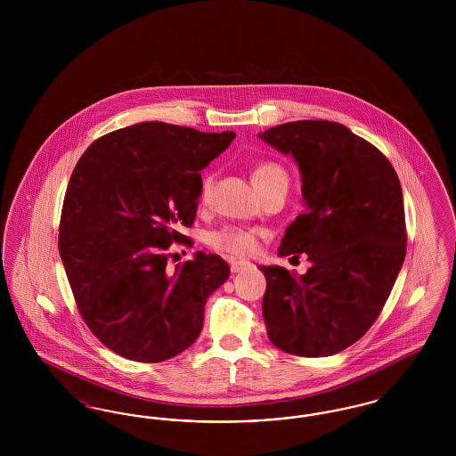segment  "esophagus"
I'll return each instance as SVG.
<instances>
[{
    "label": "esophagus",
    "mask_w": 456,
    "mask_h": 456,
    "mask_svg": "<svg viewBox=\"0 0 456 456\" xmlns=\"http://www.w3.org/2000/svg\"><path fill=\"white\" fill-rule=\"evenodd\" d=\"M251 266V263L246 260H231V270L234 272V273H239V272H242V270H246V268H249Z\"/></svg>",
    "instance_id": "esophagus-1"
}]
</instances>
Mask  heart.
Instances as JSON below:
<instances>
[{
    "label": "heart",
    "instance_id": "heart-1",
    "mask_svg": "<svg viewBox=\"0 0 456 456\" xmlns=\"http://www.w3.org/2000/svg\"><path fill=\"white\" fill-rule=\"evenodd\" d=\"M285 175L282 166H279L277 162H260L258 166H255L251 179L255 186H261L275 177ZM214 186H216V174H203L201 177V186H200V198L201 201H208L210 196L214 193ZM208 242L214 249L227 253V255H234V256H249L258 249V242H260V232L256 229H246V227H236V225H227L222 227L220 231H216L210 234Z\"/></svg>",
    "mask_w": 456,
    "mask_h": 456
}]
</instances>
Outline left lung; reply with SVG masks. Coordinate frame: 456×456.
I'll return each instance as SVG.
<instances>
[{
    "label": "left lung",
    "instance_id": "obj_1",
    "mask_svg": "<svg viewBox=\"0 0 456 456\" xmlns=\"http://www.w3.org/2000/svg\"><path fill=\"white\" fill-rule=\"evenodd\" d=\"M292 155L305 212L285 229L279 255L305 253L294 275L258 266L266 279L263 318L275 347L326 357L355 344L379 316L405 260L403 196L390 160L347 126L304 119L258 133Z\"/></svg>",
    "mask_w": 456,
    "mask_h": 456
}]
</instances>
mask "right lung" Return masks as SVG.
I'll return each instance as SVG.
<instances>
[{
    "label": "right lung",
    "mask_w": 456,
    "mask_h": 456,
    "mask_svg": "<svg viewBox=\"0 0 456 456\" xmlns=\"http://www.w3.org/2000/svg\"><path fill=\"white\" fill-rule=\"evenodd\" d=\"M236 138L160 121L112 131L77 162L66 188L60 255L78 311L112 352L162 362L190 347L205 303L229 279L218 255L167 266L196 217L201 174Z\"/></svg>",
    "instance_id": "right-lung-1"
}]
</instances>
